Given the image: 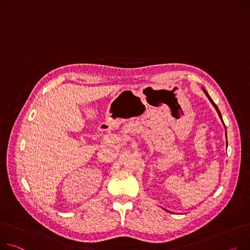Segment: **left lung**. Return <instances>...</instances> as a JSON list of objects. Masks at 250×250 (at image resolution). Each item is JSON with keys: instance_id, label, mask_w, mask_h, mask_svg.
<instances>
[{"instance_id": "1", "label": "left lung", "mask_w": 250, "mask_h": 250, "mask_svg": "<svg viewBox=\"0 0 250 250\" xmlns=\"http://www.w3.org/2000/svg\"><path fill=\"white\" fill-rule=\"evenodd\" d=\"M203 91H204V93L206 94V96L208 97V99H209V101L211 102V104H212V105L215 107V109H216V111H217V113H218V115H219V118H220V120H221V122H222V124L224 125V123H223V120H222V116H221V113H220V110H219V108L217 107V105H216L214 103H213V101H212V99H211V97L209 96V94H208V92L203 88ZM224 127H225V125H224ZM226 128V127H225ZM227 138V137H226ZM226 144H227V140H226Z\"/></svg>"}]
</instances>
